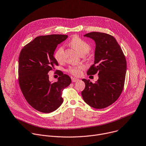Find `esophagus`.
I'll return each instance as SVG.
<instances>
[{"mask_svg": "<svg viewBox=\"0 0 146 146\" xmlns=\"http://www.w3.org/2000/svg\"><path fill=\"white\" fill-rule=\"evenodd\" d=\"M71 80H72V82H75L78 81V80H79V79L76 78H72Z\"/></svg>", "mask_w": 146, "mask_h": 146, "instance_id": "1", "label": "esophagus"}]
</instances>
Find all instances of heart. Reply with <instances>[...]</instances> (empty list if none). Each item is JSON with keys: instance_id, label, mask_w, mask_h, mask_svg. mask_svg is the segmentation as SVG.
Returning a JSON list of instances; mask_svg holds the SVG:
<instances>
[{"instance_id": "heart-1", "label": "heart", "mask_w": 146, "mask_h": 146, "mask_svg": "<svg viewBox=\"0 0 146 146\" xmlns=\"http://www.w3.org/2000/svg\"><path fill=\"white\" fill-rule=\"evenodd\" d=\"M69 44L80 55L83 54H86L87 53H88L91 49V46L88 43L78 36L73 37L70 41ZM63 54L64 47L63 46H60L54 51L53 56L54 59L58 63H61L63 60ZM84 68V67L83 66H71L67 69V71L73 75L79 76L82 74Z\"/></svg>"}]
</instances>
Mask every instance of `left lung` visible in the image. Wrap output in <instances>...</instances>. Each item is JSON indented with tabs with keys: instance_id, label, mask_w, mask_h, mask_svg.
<instances>
[{
	"instance_id": "8db88e82",
	"label": "left lung",
	"mask_w": 146,
	"mask_h": 146,
	"mask_svg": "<svg viewBox=\"0 0 146 146\" xmlns=\"http://www.w3.org/2000/svg\"><path fill=\"white\" fill-rule=\"evenodd\" d=\"M84 37L96 44L95 61L87 74H98L94 83L83 79L85 88L82 92L84 102L95 109L105 108L119 98L124 89L127 70L125 55L115 38L108 34L90 32Z\"/></svg>"
}]
</instances>
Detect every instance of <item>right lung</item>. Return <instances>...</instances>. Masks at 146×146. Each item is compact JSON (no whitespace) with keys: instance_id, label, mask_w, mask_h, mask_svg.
<instances>
[{"instance_id":"add662e5","label":"right lung","mask_w":146,"mask_h":146,"mask_svg":"<svg viewBox=\"0 0 146 146\" xmlns=\"http://www.w3.org/2000/svg\"><path fill=\"white\" fill-rule=\"evenodd\" d=\"M67 37L62 35L38 36L25 45L20 52V89L27 103L40 112L48 113L59 108L63 102V90L71 82L68 75L58 71V80L52 83L48 74L58 66L53 53L58 44Z\"/></svg>"}]
</instances>
